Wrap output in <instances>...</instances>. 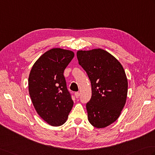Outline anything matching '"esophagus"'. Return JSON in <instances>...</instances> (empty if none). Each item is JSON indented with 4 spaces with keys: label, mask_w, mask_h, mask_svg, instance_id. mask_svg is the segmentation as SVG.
<instances>
[{
    "label": "esophagus",
    "mask_w": 155,
    "mask_h": 155,
    "mask_svg": "<svg viewBox=\"0 0 155 155\" xmlns=\"http://www.w3.org/2000/svg\"><path fill=\"white\" fill-rule=\"evenodd\" d=\"M74 95H75V97L76 98H78V97H79V95H80V93H78V92H76L74 93Z\"/></svg>",
    "instance_id": "esophagus-1"
}]
</instances>
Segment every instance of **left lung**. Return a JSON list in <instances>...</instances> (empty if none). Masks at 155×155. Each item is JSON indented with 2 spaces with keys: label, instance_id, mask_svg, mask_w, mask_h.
Instances as JSON below:
<instances>
[{
  "label": "left lung",
  "instance_id": "obj_1",
  "mask_svg": "<svg viewBox=\"0 0 155 155\" xmlns=\"http://www.w3.org/2000/svg\"><path fill=\"white\" fill-rule=\"evenodd\" d=\"M78 64L91 84L92 95L86 105L88 120L97 128L114 123L121 114L128 94V80L123 66L104 50H79Z\"/></svg>",
  "mask_w": 155,
  "mask_h": 155
}]
</instances>
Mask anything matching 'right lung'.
<instances>
[{"label":"right lung","mask_w":155,"mask_h":155,"mask_svg":"<svg viewBox=\"0 0 155 155\" xmlns=\"http://www.w3.org/2000/svg\"><path fill=\"white\" fill-rule=\"evenodd\" d=\"M73 51L52 48L39 58L30 71V97L38 115L52 126L66 122L73 106L64 71L73 58Z\"/></svg>","instance_id":"1"}]
</instances>
